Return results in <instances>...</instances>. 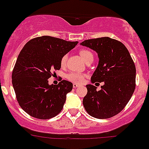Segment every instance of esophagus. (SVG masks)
Returning a JSON list of instances; mask_svg holds the SVG:
<instances>
[{"mask_svg":"<svg viewBox=\"0 0 149 149\" xmlns=\"http://www.w3.org/2000/svg\"><path fill=\"white\" fill-rule=\"evenodd\" d=\"M72 87H73L74 88H78V87H79V85L77 84V83H73V85H72Z\"/></svg>","mask_w":149,"mask_h":149,"instance_id":"esophagus-1","label":"esophagus"}]
</instances>
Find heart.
Segmentation results:
<instances>
[{"label": "heart", "mask_w": 149, "mask_h": 149, "mask_svg": "<svg viewBox=\"0 0 149 149\" xmlns=\"http://www.w3.org/2000/svg\"><path fill=\"white\" fill-rule=\"evenodd\" d=\"M79 54H80L81 57H82L83 61L86 62L89 59L93 58V54H92L88 50H81L79 51ZM67 55L65 54L62 57L61 60V64L62 67H64L67 63ZM67 78L69 80L72 81V82H75V83H82L84 82L85 78H86V75L82 74V73H79V72H72L70 73H69L67 76Z\"/></svg>", "instance_id": "obj_1"}]
</instances>
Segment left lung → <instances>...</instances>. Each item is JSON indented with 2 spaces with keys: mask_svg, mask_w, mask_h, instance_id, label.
Masks as SVG:
<instances>
[{
  "mask_svg": "<svg viewBox=\"0 0 149 149\" xmlns=\"http://www.w3.org/2000/svg\"><path fill=\"white\" fill-rule=\"evenodd\" d=\"M81 45L98 54V64L91 82H104L102 89L86 85L82 103L87 113L98 119L110 118L127 104L136 88V67L123 43L109 37L85 40Z\"/></svg>",
  "mask_w": 149,
  "mask_h": 149,
  "instance_id": "left-lung-1",
  "label": "left lung"
}]
</instances>
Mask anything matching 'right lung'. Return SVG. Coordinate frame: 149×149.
Returning <instances> with one entry per match:
<instances>
[{
	"mask_svg": "<svg viewBox=\"0 0 149 149\" xmlns=\"http://www.w3.org/2000/svg\"><path fill=\"white\" fill-rule=\"evenodd\" d=\"M78 42L44 36L29 41L17 57L12 73V83L22 109L33 117L46 120L62 110L72 83L62 80L49 85L51 72L61 67L63 55Z\"/></svg>",
	"mask_w": 149,
	"mask_h": 149,
	"instance_id": "add662e5",
	"label": "right lung"
}]
</instances>
